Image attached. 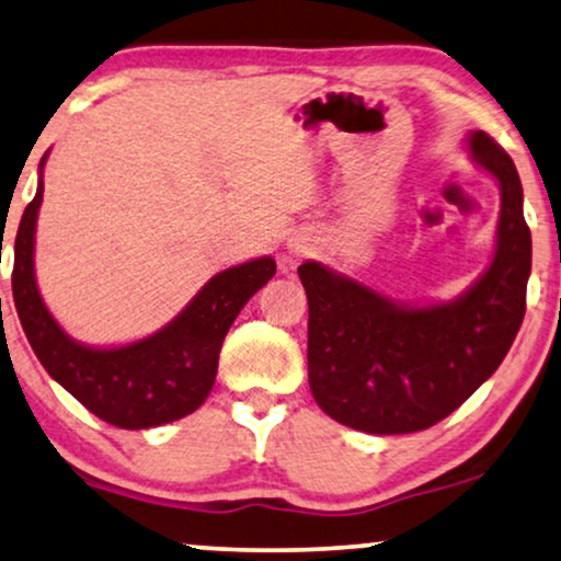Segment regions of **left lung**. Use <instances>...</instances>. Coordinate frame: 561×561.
Here are the masks:
<instances>
[{"instance_id": "obj_1", "label": "left lung", "mask_w": 561, "mask_h": 561, "mask_svg": "<svg viewBox=\"0 0 561 561\" xmlns=\"http://www.w3.org/2000/svg\"><path fill=\"white\" fill-rule=\"evenodd\" d=\"M470 152L501 183V219L493 263L457 301L413 309L319 263L298 267L309 298L313 401L344 426L411 434L439 424L497 370L516 340L531 275L524 188L493 137L472 133Z\"/></svg>"}]
</instances>
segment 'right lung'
Returning <instances> with one entry per match:
<instances>
[{
  "instance_id": "1",
  "label": "right lung",
  "mask_w": 561,
  "mask_h": 561,
  "mask_svg": "<svg viewBox=\"0 0 561 561\" xmlns=\"http://www.w3.org/2000/svg\"><path fill=\"white\" fill-rule=\"evenodd\" d=\"M41 202L43 181H37V194L14 237L12 296L30 347L50 378L94 416L119 428H150L194 413L217 378L229 327L273 278L275 260L257 257L217 273L171 324L140 342L112 350L87 347L58 327L37 294L33 250Z\"/></svg>"
}]
</instances>
